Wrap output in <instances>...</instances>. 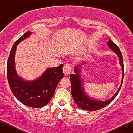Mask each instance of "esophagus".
<instances>
[{
	"label": "esophagus",
	"instance_id": "obj_1",
	"mask_svg": "<svg viewBox=\"0 0 133 133\" xmlns=\"http://www.w3.org/2000/svg\"><path fill=\"white\" fill-rule=\"evenodd\" d=\"M62 70H63V72L64 74V76H68V75H69L70 73H71V65H69V64H65L63 66Z\"/></svg>",
	"mask_w": 133,
	"mask_h": 133
}]
</instances>
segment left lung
Segmentation results:
<instances>
[{
    "instance_id": "left-lung-1",
    "label": "left lung",
    "mask_w": 133,
    "mask_h": 133,
    "mask_svg": "<svg viewBox=\"0 0 133 133\" xmlns=\"http://www.w3.org/2000/svg\"><path fill=\"white\" fill-rule=\"evenodd\" d=\"M108 45L112 51H114L116 53L117 56L119 57V62L122 66V69H123L121 84L120 88H119L116 94L111 99L106 101H100L93 100L88 97L83 91V89H82V88L81 80L80 75H79V69L78 67L76 66L75 68H74L75 74H71L70 76V81H71V94L76 104L82 109H85V110L87 111H94L96 110H99L102 108H104V107L108 106L109 104H110L112 101V100L116 97L119 91H120L121 88L123 77H124V65H123V56H122L121 52L119 48L112 41L109 40L108 41Z\"/></svg>"
}]
</instances>
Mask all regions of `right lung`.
Wrapping results in <instances>:
<instances>
[{"label":"right lung","instance_id":"1","mask_svg":"<svg viewBox=\"0 0 133 133\" xmlns=\"http://www.w3.org/2000/svg\"><path fill=\"white\" fill-rule=\"evenodd\" d=\"M30 34V32H27L14 44L7 60V79L10 90L21 103L32 108H42L51 100L58 82L63 77L62 64L47 69L39 79L33 81H26L20 77L15 69L17 45Z\"/></svg>","mask_w":133,"mask_h":133}]
</instances>
